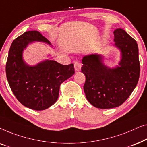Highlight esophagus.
I'll return each mask as SVG.
<instances>
[{"instance_id": "esophagus-1", "label": "esophagus", "mask_w": 147, "mask_h": 147, "mask_svg": "<svg viewBox=\"0 0 147 147\" xmlns=\"http://www.w3.org/2000/svg\"><path fill=\"white\" fill-rule=\"evenodd\" d=\"M82 67V64L78 61H75L74 62V68H75L76 71H80Z\"/></svg>"}]
</instances>
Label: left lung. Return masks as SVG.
I'll return each instance as SVG.
<instances>
[{"label":"left lung","mask_w":147,"mask_h":147,"mask_svg":"<svg viewBox=\"0 0 147 147\" xmlns=\"http://www.w3.org/2000/svg\"><path fill=\"white\" fill-rule=\"evenodd\" d=\"M114 46L120 52L118 65H105L104 56L92 53L82 58V72L86 76L84 90L94 107L108 109L124 103L137 85L140 76L136 41L122 29H116Z\"/></svg>","instance_id":"1"}]
</instances>
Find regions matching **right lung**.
<instances>
[{"instance_id": "right-lung-1", "label": "right lung", "mask_w": 147, "mask_h": 147, "mask_svg": "<svg viewBox=\"0 0 147 147\" xmlns=\"http://www.w3.org/2000/svg\"><path fill=\"white\" fill-rule=\"evenodd\" d=\"M36 41L51 46L37 31H27L14 40L8 55L6 74L20 103L31 109L43 110L57 101L60 85L75 71L73 63L64 65L53 60H44L35 65L27 64L23 59V51Z\"/></svg>"}]
</instances>
